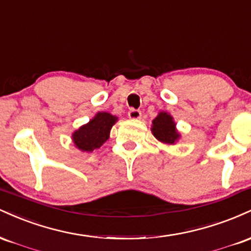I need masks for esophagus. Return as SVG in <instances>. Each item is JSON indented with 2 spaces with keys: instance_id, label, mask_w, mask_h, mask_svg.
Instances as JSON below:
<instances>
[{
  "instance_id": "esophagus-1",
  "label": "esophagus",
  "mask_w": 251,
  "mask_h": 251,
  "mask_svg": "<svg viewBox=\"0 0 251 251\" xmlns=\"http://www.w3.org/2000/svg\"><path fill=\"white\" fill-rule=\"evenodd\" d=\"M128 117H129V119H133V120L140 119V117H142V112H140L139 109L131 108L128 111Z\"/></svg>"
}]
</instances>
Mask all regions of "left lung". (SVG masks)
<instances>
[{"label": "left lung", "mask_w": 251, "mask_h": 251, "mask_svg": "<svg viewBox=\"0 0 251 251\" xmlns=\"http://www.w3.org/2000/svg\"><path fill=\"white\" fill-rule=\"evenodd\" d=\"M151 131L155 139L164 144H175L178 142L180 134L176 128V124L168 112H160L152 122Z\"/></svg>", "instance_id": "left-lung-1"}]
</instances>
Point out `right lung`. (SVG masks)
Segmentation results:
<instances>
[{
  "label": "right lung",
  "instance_id": "add662e5",
  "mask_svg": "<svg viewBox=\"0 0 251 251\" xmlns=\"http://www.w3.org/2000/svg\"><path fill=\"white\" fill-rule=\"evenodd\" d=\"M117 120L118 118L111 113L98 112L93 119L72 134L75 148L83 152H92L99 149L109 138V132Z\"/></svg>",
  "mask_w": 251,
  "mask_h": 251
}]
</instances>
